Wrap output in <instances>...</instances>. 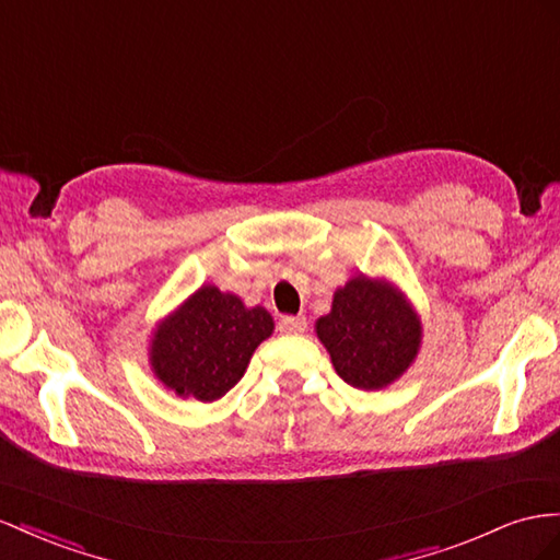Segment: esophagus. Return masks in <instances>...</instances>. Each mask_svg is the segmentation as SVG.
I'll use <instances>...</instances> for the list:
<instances>
[{
    "label": "esophagus",
    "instance_id": "34e87169",
    "mask_svg": "<svg viewBox=\"0 0 560 560\" xmlns=\"http://www.w3.org/2000/svg\"><path fill=\"white\" fill-rule=\"evenodd\" d=\"M306 327H308V323L304 315H282L278 323V329L282 331V335H304Z\"/></svg>",
    "mask_w": 560,
    "mask_h": 560
}]
</instances>
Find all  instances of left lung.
Returning a JSON list of instances; mask_svg holds the SVG:
<instances>
[{"instance_id":"8db88e82","label":"left lung","mask_w":560,"mask_h":560,"mask_svg":"<svg viewBox=\"0 0 560 560\" xmlns=\"http://www.w3.org/2000/svg\"><path fill=\"white\" fill-rule=\"evenodd\" d=\"M315 329L337 374L362 390L396 382L410 368L421 339L417 315L402 296L365 276L337 290L331 311Z\"/></svg>"}]
</instances>
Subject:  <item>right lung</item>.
I'll list each match as a JSON object with an SVG mask.
<instances>
[{
	"instance_id": "add662e5",
	"label": "right lung",
	"mask_w": 560,
	"mask_h": 560,
	"mask_svg": "<svg viewBox=\"0 0 560 560\" xmlns=\"http://www.w3.org/2000/svg\"><path fill=\"white\" fill-rule=\"evenodd\" d=\"M270 331L273 317L266 308H247L235 294L207 284L160 325L150 360L164 386L211 402L240 382Z\"/></svg>"
}]
</instances>
